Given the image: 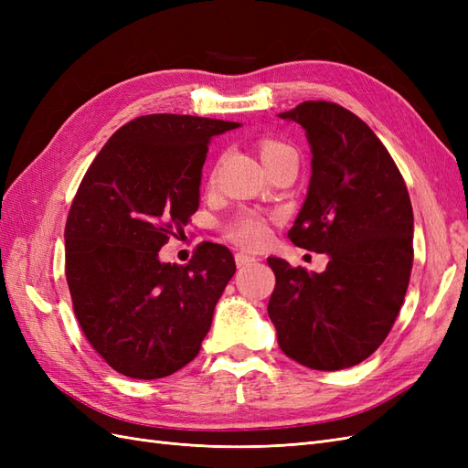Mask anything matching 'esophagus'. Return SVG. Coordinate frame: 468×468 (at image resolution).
<instances>
[{
  "instance_id": "obj_1",
  "label": "esophagus",
  "mask_w": 468,
  "mask_h": 468,
  "mask_svg": "<svg viewBox=\"0 0 468 468\" xmlns=\"http://www.w3.org/2000/svg\"><path fill=\"white\" fill-rule=\"evenodd\" d=\"M251 263H256V258L248 256V253H244V251L236 253V265H238V267H248V265H251Z\"/></svg>"
}]
</instances>
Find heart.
Instances as JSON below:
<instances>
[{
	"label": "heart",
	"mask_w": 468,
	"mask_h": 468,
	"mask_svg": "<svg viewBox=\"0 0 468 468\" xmlns=\"http://www.w3.org/2000/svg\"><path fill=\"white\" fill-rule=\"evenodd\" d=\"M260 152H261V160L263 164L271 162L282 154L294 152L291 146L277 143V140H263L260 144ZM229 236L234 239V242L248 246V248H256L261 246L267 239V224L260 215H253V212H242L238 215L226 229Z\"/></svg>",
	"instance_id": "b5f03b06"
}]
</instances>
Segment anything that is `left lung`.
I'll return each instance as SVG.
<instances>
[{
  "label": "left lung",
  "mask_w": 468,
  "mask_h": 468,
  "mask_svg": "<svg viewBox=\"0 0 468 468\" xmlns=\"http://www.w3.org/2000/svg\"><path fill=\"white\" fill-rule=\"evenodd\" d=\"M279 117L303 126L313 152L289 238L330 261L308 273L267 258L277 279L267 313L287 357L347 369L377 351L400 313L414 260L412 203L388 150L351 111L304 101Z\"/></svg>",
  "instance_id": "1"
}]
</instances>
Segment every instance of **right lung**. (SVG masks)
Masks as SVG:
<instances>
[{
  "label": "right lung",
  "instance_id": "obj_1",
  "mask_svg": "<svg viewBox=\"0 0 468 468\" xmlns=\"http://www.w3.org/2000/svg\"><path fill=\"white\" fill-rule=\"evenodd\" d=\"M239 122L138 117L109 138L69 208L66 281L88 342L117 373L162 378L197 357L224 287L229 248L205 242L187 265L158 251L199 208L212 136Z\"/></svg>",
  "mask_w": 468,
  "mask_h": 468
}]
</instances>
